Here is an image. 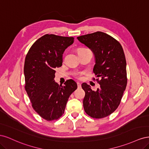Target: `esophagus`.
Listing matches in <instances>:
<instances>
[{
  "label": "esophagus",
  "mask_w": 149,
  "mask_h": 149,
  "mask_svg": "<svg viewBox=\"0 0 149 149\" xmlns=\"http://www.w3.org/2000/svg\"><path fill=\"white\" fill-rule=\"evenodd\" d=\"M77 85H78V88H80L81 87V83H77Z\"/></svg>",
  "instance_id": "34e87169"
}]
</instances>
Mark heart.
Listing matches in <instances>:
<instances>
[{
    "label": "heart",
    "instance_id": "1",
    "mask_svg": "<svg viewBox=\"0 0 149 149\" xmlns=\"http://www.w3.org/2000/svg\"><path fill=\"white\" fill-rule=\"evenodd\" d=\"M84 49V48H80V49H78V51H79V50H81V49ZM82 74H83V73H81V72H77V73H74L75 77L78 78V79L81 78Z\"/></svg>",
    "mask_w": 149,
    "mask_h": 149
}]
</instances>
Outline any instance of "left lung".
Listing matches in <instances>:
<instances>
[{
  "instance_id": "obj_1",
  "label": "left lung",
  "mask_w": 149,
  "mask_h": 149,
  "mask_svg": "<svg viewBox=\"0 0 149 149\" xmlns=\"http://www.w3.org/2000/svg\"><path fill=\"white\" fill-rule=\"evenodd\" d=\"M79 41L91 49L95 56L93 72L100 84L96 91L86 83L81 84L85 92L84 109L93 118L109 116L120 104L127 86L126 60L123 48L118 40L101 31L81 35ZM93 80H96L93 78Z\"/></svg>"
}]
</instances>
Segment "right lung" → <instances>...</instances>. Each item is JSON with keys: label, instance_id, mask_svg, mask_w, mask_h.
Here are the masks:
<instances>
[{"label": "right lung", "instance_id": "1", "mask_svg": "<svg viewBox=\"0 0 149 149\" xmlns=\"http://www.w3.org/2000/svg\"><path fill=\"white\" fill-rule=\"evenodd\" d=\"M73 42V37L46 34L32 45L25 57V89L33 109L48 121L64 114L70 96L77 89L72 79L64 86L54 81L55 68L61 66L63 54Z\"/></svg>", "mask_w": 149, "mask_h": 149}]
</instances>
